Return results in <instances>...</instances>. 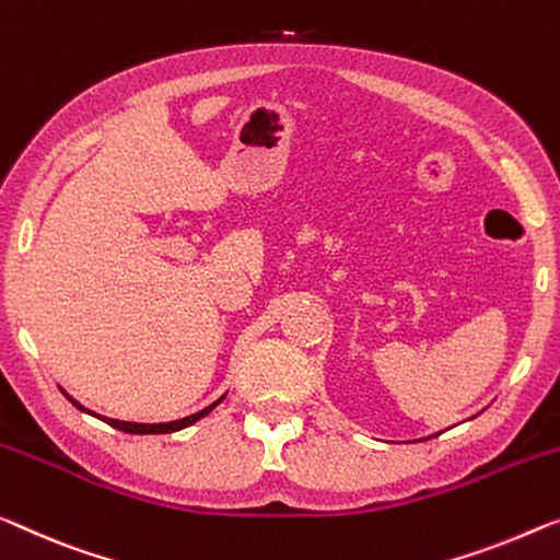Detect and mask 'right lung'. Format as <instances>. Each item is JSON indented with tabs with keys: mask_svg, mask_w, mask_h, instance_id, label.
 I'll return each instance as SVG.
<instances>
[{
	"mask_svg": "<svg viewBox=\"0 0 560 560\" xmlns=\"http://www.w3.org/2000/svg\"><path fill=\"white\" fill-rule=\"evenodd\" d=\"M67 395V393H65ZM67 400L72 402L74 408H80L82 412H90V416H97V412H92V410H88V408H82L80 402H77L74 398H70V395H67ZM222 402V398L220 400H214L212 406H208L205 410H200V412H195V416H187V418H183V420H170V423H127V420H115V418H102V416H97L100 420H105L107 425H112V428H117V430H122V433H132V435H152V433H175V430H183V428H187V425H192V423H197V420L200 418H205L208 416V412L212 410V408H218Z\"/></svg>",
	"mask_w": 560,
	"mask_h": 560,
	"instance_id": "1",
	"label": "right lung"
}]
</instances>
